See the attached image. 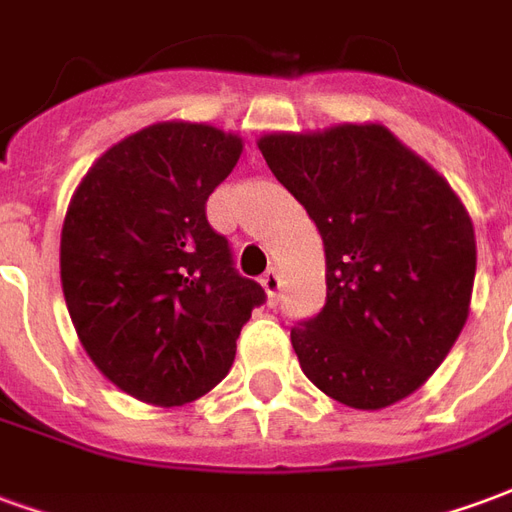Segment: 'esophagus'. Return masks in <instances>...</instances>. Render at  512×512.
<instances>
[{"instance_id": "34e87169", "label": "esophagus", "mask_w": 512, "mask_h": 512, "mask_svg": "<svg viewBox=\"0 0 512 512\" xmlns=\"http://www.w3.org/2000/svg\"><path fill=\"white\" fill-rule=\"evenodd\" d=\"M260 285L266 290L268 301H274V296H277L279 288H282V277H279L277 268H268L266 274H263V279H260Z\"/></svg>"}]
</instances>
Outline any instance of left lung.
Returning a JSON list of instances; mask_svg holds the SVG:
<instances>
[{
  "instance_id": "left-lung-1",
  "label": "left lung",
  "mask_w": 512,
  "mask_h": 512,
  "mask_svg": "<svg viewBox=\"0 0 512 512\" xmlns=\"http://www.w3.org/2000/svg\"><path fill=\"white\" fill-rule=\"evenodd\" d=\"M257 147L323 238L326 307L290 329L304 376L359 411L414 395L469 318L477 244L461 197L381 123L271 131Z\"/></svg>"
}]
</instances>
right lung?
Instances as JSON below:
<instances>
[{
	"label": "right lung",
	"instance_id": "1",
	"mask_svg": "<svg viewBox=\"0 0 512 512\" xmlns=\"http://www.w3.org/2000/svg\"><path fill=\"white\" fill-rule=\"evenodd\" d=\"M241 153L233 131L153 123L109 147L68 202L60 279L73 329L93 365L147 406L211 392L266 299L205 219Z\"/></svg>",
	"mask_w": 512,
	"mask_h": 512
}]
</instances>
